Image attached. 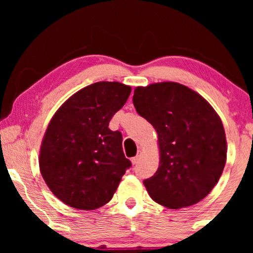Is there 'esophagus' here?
<instances>
[{"instance_id": "34e87169", "label": "esophagus", "mask_w": 253, "mask_h": 253, "mask_svg": "<svg viewBox=\"0 0 253 253\" xmlns=\"http://www.w3.org/2000/svg\"><path fill=\"white\" fill-rule=\"evenodd\" d=\"M139 158H140V151H138V153H136V156L133 157V158H132V163H133V164L138 163Z\"/></svg>"}]
</instances>
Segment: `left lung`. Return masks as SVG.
Returning a JSON list of instances; mask_svg holds the SVG:
<instances>
[{
	"instance_id": "left-lung-1",
	"label": "left lung",
	"mask_w": 253,
	"mask_h": 253,
	"mask_svg": "<svg viewBox=\"0 0 253 253\" xmlns=\"http://www.w3.org/2000/svg\"><path fill=\"white\" fill-rule=\"evenodd\" d=\"M136 113L158 133L161 163L144 185L168 208L195 205L211 193L226 163L222 123L201 95L175 82L138 86Z\"/></svg>"
}]
</instances>
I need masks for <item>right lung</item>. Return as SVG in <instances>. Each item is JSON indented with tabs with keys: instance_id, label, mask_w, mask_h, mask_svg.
<instances>
[{
	"instance_id": "1",
	"label": "right lung",
	"mask_w": 253,
	"mask_h": 253,
	"mask_svg": "<svg viewBox=\"0 0 253 253\" xmlns=\"http://www.w3.org/2000/svg\"><path fill=\"white\" fill-rule=\"evenodd\" d=\"M129 94L130 86L123 83H94L72 95L52 118L39 165L47 187L65 205L84 211L102 207L132 167L121 132L108 128Z\"/></svg>"
}]
</instances>
